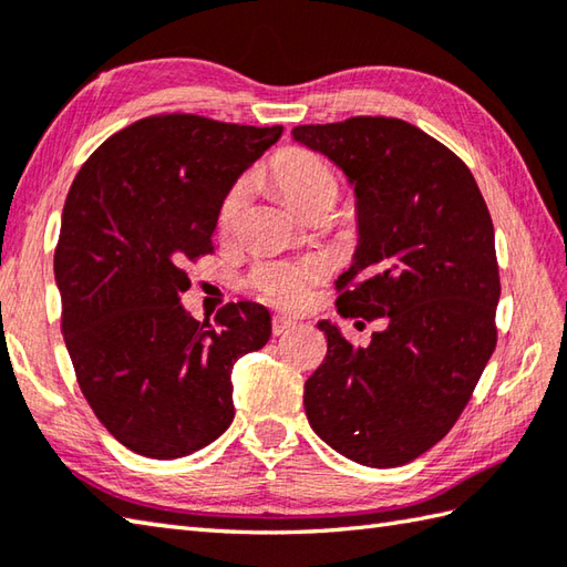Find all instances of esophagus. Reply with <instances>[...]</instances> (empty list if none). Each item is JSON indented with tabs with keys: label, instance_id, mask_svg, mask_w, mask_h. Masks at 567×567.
I'll use <instances>...</instances> for the list:
<instances>
[{
	"label": "esophagus",
	"instance_id": "1",
	"mask_svg": "<svg viewBox=\"0 0 567 567\" xmlns=\"http://www.w3.org/2000/svg\"><path fill=\"white\" fill-rule=\"evenodd\" d=\"M295 327H297V319H292V317H287V315H275L272 317V333L275 336H280V333L290 331Z\"/></svg>",
	"mask_w": 567,
	"mask_h": 567
}]
</instances>
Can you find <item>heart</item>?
Listing matches in <instances>:
<instances>
[{
    "instance_id": "b5f03b06",
    "label": "heart",
    "mask_w": 567,
    "mask_h": 567,
    "mask_svg": "<svg viewBox=\"0 0 567 567\" xmlns=\"http://www.w3.org/2000/svg\"><path fill=\"white\" fill-rule=\"evenodd\" d=\"M270 177L280 187L285 199L299 212H309L319 204H333L336 195H339V179H336L331 165L319 153L307 148H285L277 153L270 163ZM248 192V177H238L226 189L219 204V216H216L221 231H231L236 226L240 212L246 207ZM327 270L329 265L321 258L260 262L250 272V287L270 305L305 307Z\"/></svg>"
}]
</instances>
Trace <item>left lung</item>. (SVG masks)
I'll return each instance as SVG.
<instances>
[{
    "mask_svg": "<svg viewBox=\"0 0 567 567\" xmlns=\"http://www.w3.org/2000/svg\"><path fill=\"white\" fill-rule=\"evenodd\" d=\"M292 138L339 165L355 192L360 238L336 282L339 315L388 319L365 348L319 321L329 348L305 382L307 419L360 465H404L453 429L497 346L487 204L467 165L402 118L307 124Z\"/></svg>",
    "mask_w": 567,
    "mask_h": 567,
    "instance_id": "8db88e82",
    "label": "left lung"
}]
</instances>
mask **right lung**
Returning a JSON list of instances; mask_svg holds the SVG:
<instances>
[{
    "label": "right lung",
    "mask_w": 567,
    "mask_h": 567,
    "mask_svg": "<svg viewBox=\"0 0 567 567\" xmlns=\"http://www.w3.org/2000/svg\"><path fill=\"white\" fill-rule=\"evenodd\" d=\"M282 126L197 114L141 118L72 183L55 246L63 336L92 412L128 451L173 461L234 421L236 360L270 339V311L226 305L199 323L179 305L187 260L214 250L219 204Z\"/></svg>",
    "instance_id": "1"
}]
</instances>
